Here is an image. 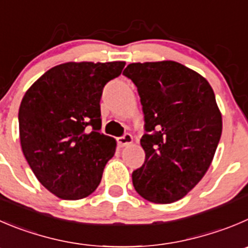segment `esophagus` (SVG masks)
<instances>
[{
  "label": "esophagus",
  "mask_w": 248,
  "mask_h": 248,
  "mask_svg": "<svg viewBox=\"0 0 248 248\" xmlns=\"http://www.w3.org/2000/svg\"><path fill=\"white\" fill-rule=\"evenodd\" d=\"M134 141L133 136L130 135V134H125L124 136H122V138L118 139V145L120 146V147H126V146L131 145Z\"/></svg>",
  "instance_id": "34e87169"
}]
</instances>
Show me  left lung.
Listing matches in <instances>:
<instances>
[{"label":"left lung","mask_w":248,"mask_h":248,"mask_svg":"<svg viewBox=\"0 0 248 248\" xmlns=\"http://www.w3.org/2000/svg\"><path fill=\"white\" fill-rule=\"evenodd\" d=\"M123 74L138 87L145 115V163L133 171L136 192L153 203L186 196L208 170L223 120L209 82L174 61L131 63Z\"/></svg>","instance_id":"obj_1"}]
</instances>
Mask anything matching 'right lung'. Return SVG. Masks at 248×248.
Here are the masks:
<instances>
[{"mask_svg":"<svg viewBox=\"0 0 248 248\" xmlns=\"http://www.w3.org/2000/svg\"><path fill=\"white\" fill-rule=\"evenodd\" d=\"M125 62H68L47 70L19 107L22 151L37 180L62 200H81L100 185L117 142L100 133L105 85Z\"/></svg>","mask_w":248,"mask_h":248,"instance_id":"1","label":"right lung"}]
</instances>
